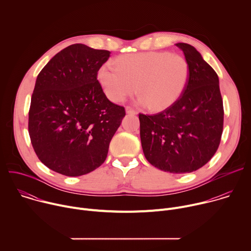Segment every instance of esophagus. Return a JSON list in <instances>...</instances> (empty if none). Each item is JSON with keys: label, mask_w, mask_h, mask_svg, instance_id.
I'll return each instance as SVG.
<instances>
[{"label": "esophagus", "mask_w": 251, "mask_h": 251, "mask_svg": "<svg viewBox=\"0 0 251 251\" xmlns=\"http://www.w3.org/2000/svg\"><path fill=\"white\" fill-rule=\"evenodd\" d=\"M126 113L135 115V114H137L138 112H137V111H136L134 108H132V107H130V106H127V107H126Z\"/></svg>", "instance_id": "1"}]
</instances>
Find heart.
Masks as SVG:
<instances>
[{"label": "heart", "instance_id": "obj_1", "mask_svg": "<svg viewBox=\"0 0 251 251\" xmlns=\"http://www.w3.org/2000/svg\"><path fill=\"white\" fill-rule=\"evenodd\" d=\"M115 65V69L103 65L97 73L106 97L119 103L137 90L140 104L152 111L172 106L181 97L189 78L187 60L167 51L120 55Z\"/></svg>", "mask_w": 251, "mask_h": 251}]
</instances>
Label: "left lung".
I'll list each match as a JSON object with an SVG mask.
<instances>
[{"instance_id":"1","label":"left lung","mask_w":251,"mask_h":251,"mask_svg":"<svg viewBox=\"0 0 251 251\" xmlns=\"http://www.w3.org/2000/svg\"><path fill=\"white\" fill-rule=\"evenodd\" d=\"M189 64L181 97L152 115L139 114L143 152L156 168L173 174L192 173L216 154L224 129L219 76L191 45L178 43Z\"/></svg>"}]
</instances>
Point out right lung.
<instances>
[{
  "label": "right lung",
  "instance_id": "right-lung-1",
  "mask_svg": "<svg viewBox=\"0 0 251 251\" xmlns=\"http://www.w3.org/2000/svg\"><path fill=\"white\" fill-rule=\"evenodd\" d=\"M109 50L82 44L56 53L41 70L28 111V134L38 158L68 176L100 167L125 108L112 103L97 79Z\"/></svg>",
  "mask_w": 251,
  "mask_h": 251
}]
</instances>
